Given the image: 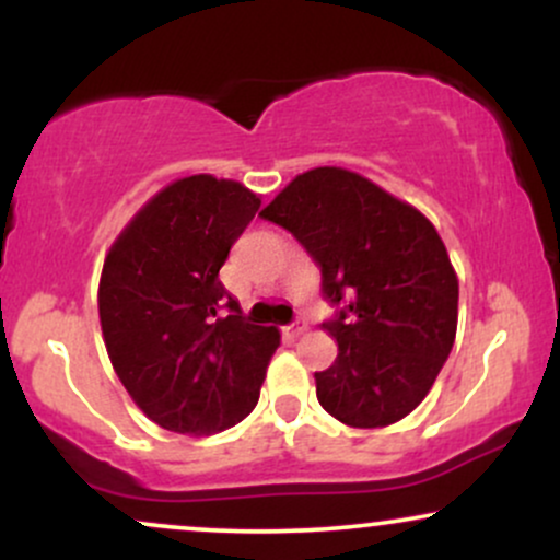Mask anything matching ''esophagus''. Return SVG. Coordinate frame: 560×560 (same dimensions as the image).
Wrapping results in <instances>:
<instances>
[{"label": "esophagus", "instance_id": "obj_1", "mask_svg": "<svg viewBox=\"0 0 560 560\" xmlns=\"http://www.w3.org/2000/svg\"><path fill=\"white\" fill-rule=\"evenodd\" d=\"M305 331H307L305 318H298L292 326H287V329H284L287 337H300V334H305Z\"/></svg>", "mask_w": 560, "mask_h": 560}]
</instances>
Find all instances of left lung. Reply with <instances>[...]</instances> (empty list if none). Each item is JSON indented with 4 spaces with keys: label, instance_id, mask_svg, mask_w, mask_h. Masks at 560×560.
I'll return each mask as SVG.
<instances>
[{
    "label": "left lung",
    "instance_id": "left-lung-1",
    "mask_svg": "<svg viewBox=\"0 0 560 560\" xmlns=\"http://www.w3.org/2000/svg\"><path fill=\"white\" fill-rule=\"evenodd\" d=\"M260 218L292 231L342 305L324 329L339 352L316 374L326 413L352 429L405 419L429 395L458 329V276L421 210L355 171L313 168Z\"/></svg>",
    "mask_w": 560,
    "mask_h": 560
}]
</instances>
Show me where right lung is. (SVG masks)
I'll return each instance as SVG.
<instances>
[{"label": "right lung", "mask_w": 560, "mask_h": 560, "mask_svg": "<svg viewBox=\"0 0 560 560\" xmlns=\"http://www.w3.org/2000/svg\"><path fill=\"white\" fill-rule=\"evenodd\" d=\"M258 208L260 195L231 178H176L105 255L96 302L107 355L131 400L168 432L218 434L258 405L281 334L247 324L218 279Z\"/></svg>", "instance_id": "obj_1"}]
</instances>
